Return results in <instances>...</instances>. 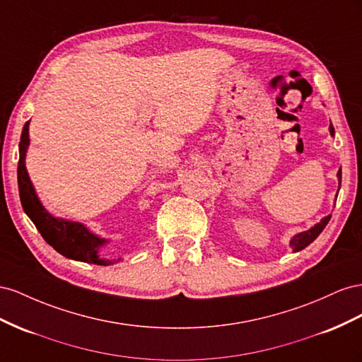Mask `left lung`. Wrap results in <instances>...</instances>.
Instances as JSON below:
<instances>
[{
  "label": "left lung",
  "mask_w": 362,
  "mask_h": 362,
  "mask_svg": "<svg viewBox=\"0 0 362 362\" xmlns=\"http://www.w3.org/2000/svg\"><path fill=\"white\" fill-rule=\"evenodd\" d=\"M329 132H330V135H335V130L332 127V124H330V126H329ZM338 180H339V185H341V170L338 171ZM329 220H330V215L325 216L322 221H320L318 224H315L314 227H311V229H309V230L302 232V233H297L294 238L291 240V243H290V245L293 247L294 252H300V250L305 249V247H308L309 244H311L317 238V236L323 232V229L326 227V224L329 223Z\"/></svg>",
  "instance_id": "8db88e82"
}]
</instances>
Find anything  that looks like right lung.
<instances>
[{
    "mask_svg": "<svg viewBox=\"0 0 362 362\" xmlns=\"http://www.w3.org/2000/svg\"><path fill=\"white\" fill-rule=\"evenodd\" d=\"M28 124L30 121L25 122L23 133H21L18 162V187L21 204H23L24 212L35 223L36 229L42 235V238L60 255L69 257V259L95 265L113 264L115 261L101 259L98 256V249L106 243V240H101L97 235L90 233L83 224L54 218L40 204L25 168V151L30 142Z\"/></svg>",
    "mask_w": 362,
    "mask_h": 362,
    "instance_id": "add662e5",
    "label": "right lung"
}]
</instances>
